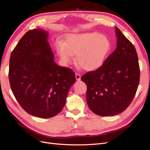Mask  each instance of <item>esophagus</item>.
<instances>
[{"label":"esophagus","mask_w":150,"mask_h":150,"mask_svg":"<svg viewBox=\"0 0 150 150\" xmlns=\"http://www.w3.org/2000/svg\"><path fill=\"white\" fill-rule=\"evenodd\" d=\"M81 74L79 73H76V78L77 81H80L81 80Z\"/></svg>","instance_id":"1"}]
</instances>
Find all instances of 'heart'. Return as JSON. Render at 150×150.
Segmentation results:
<instances>
[{"mask_svg": "<svg viewBox=\"0 0 150 150\" xmlns=\"http://www.w3.org/2000/svg\"><path fill=\"white\" fill-rule=\"evenodd\" d=\"M56 51L61 61L70 64L76 54V61L88 71H94L105 61L111 49V43L105 35L98 33L70 34L65 36L64 43L56 44Z\"/></svg>", "mask_w": 150, "mask_h": 150, "instance_id": "1", "label": "heart"}]
</instances>
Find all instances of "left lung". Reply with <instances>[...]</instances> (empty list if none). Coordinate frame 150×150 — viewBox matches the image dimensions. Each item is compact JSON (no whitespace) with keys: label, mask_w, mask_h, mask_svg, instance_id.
<instances>
[{"label":"left lung","mask_w":150,"mask_h":150,"mask_svg":"<svg viewBox=\"0 0 150 150\" xmlns=\"http://www.w3.org/2000/svg\"><path fill=\"white\" fill-rule=\"evenodd\" d=\"M117 45L98 69L84 74L86 100L90 110L101 116H114L129 106L138 87L140 70L133 44L115 28Z\"/></svg>","instance_id":"8db88e82"}]
</instances>
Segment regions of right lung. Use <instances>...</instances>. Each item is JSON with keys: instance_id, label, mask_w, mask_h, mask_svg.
<instances>
[{"instance_id": "right-lung-1", "label": "right lung", "mask_w": 150, "mask_h": 150, "mask_svg": "<svg viewBox=\"0 0 150 150\" xmlns=\"http://www.w3.org/2000/svg\"><path fill=\"white\" fill-rule=\"evenodd\" d=\"M48 33L29 30L12 51L8 78L17 102L29 115L42 118L57 115L76 81L71 69L58 66L47 41Z\"/></svg>"}]
</instances>
